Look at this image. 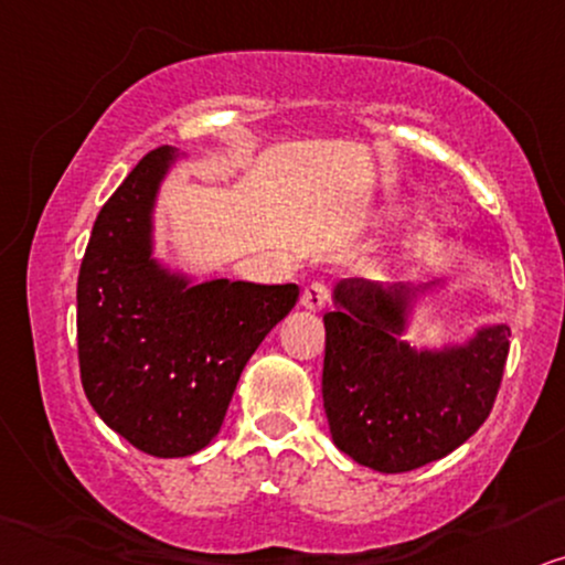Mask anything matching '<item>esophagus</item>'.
I'll return each mask as SVG.
<instances>
[{
    "label": "esophagus",
    "instance_id": "obj_1",
    "mask_svg": "<svg viewBox=\"0 0 565 565\" xmlns=\"http://www.w3.org/2000/svg\"><path fill=\"white\" fill-rule=\"evenodd\" d=\"M299 302H302V307H307V310H323L328 302V287L323 281L307 284L302 289V297H299Z\"/></svg>",
    "mask_w": 565,
    "mask_h": 565
}]
</instances>
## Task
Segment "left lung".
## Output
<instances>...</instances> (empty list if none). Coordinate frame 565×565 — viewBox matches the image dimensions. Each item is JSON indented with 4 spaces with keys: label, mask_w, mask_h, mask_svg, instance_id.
Returning <instances> with one entry per match:
<instances>
[{
    "label": "left lung",
    "mask_w": 565,
    "mask_h": 565,
    "mask_svg": "<svg viewBox=\"0 0 565 565\" xmlns=\"http://www.w3.org/2000/svg\"><path fill=\"white\" fill-rule=\"evenodd\" d=\"M409 295L341 281L323 316V406L333 443L385 475L438 461L472 438L495 404L509 356V326L482 328L446 352L398 341Z\"/></svg>",
    "instance_id": "1"
}]
</instances>
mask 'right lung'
Wrapping results in <instances>:
<instances>
[{
    "label": "right lung",
    "mask_w": 565,
    "mask_h": 565,
    "mask_svg": "<svg viewBox=\"0 0 565 565\" xmlns=\"http://www.w3.org/2000/svg\"><path fill=\"white\" fill-rule=\"evenodd\" d=\"M169 146L138 161L93 224L77 276V360L93 409L142 454L205 448L297 284H192L151 258V211Z\"/></svg>",
    "instance_id": "add662e5"
}]
</instances>
